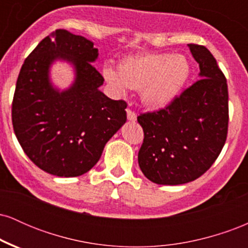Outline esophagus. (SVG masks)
I'll list each match as a JSON object with an SVG mask.
<instances>
[{"instance_id":"esophagus-1","label":"esophagus","mask_w":248,"mask_h":248,"mask_svg":"<svg viewBox=\"0 0 248 248\" xmlns=\"http://www.w3.org/2000/svg\"><path fill=\"white\" fill-rule=\"evenodd\" d=\"M127 118L129 121H136V118H138V115H136V113L134 112V110L130 109V108H127Z\"/></svg>"}]
</instances>
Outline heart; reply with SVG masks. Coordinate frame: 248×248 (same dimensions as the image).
Returning a JSON list of instances; mask_svg holds the SVG:
<instances>
[{"mask_svg": "<svg viewBox=\"0 0 248 248\" xmlns=\"http://www.w3.org/2000/svg\"><path fill=\"white\" fill-rule=\"evenodd\" d=\"M191 75V66L183 55L147 52L121 59L119 70L106 64L102 76L116 94L129 88L140 91L141 100L149 108L166 107L175 100Z\"/></svg>", "mask_w": 248, "mask_h": 248, "instance_id": "1", "label": "heart"}]
</instances>
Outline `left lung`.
I'll return each mask as SVG.
<instances>
[{
    "label": "left lung",
    "mask_w": 248,
    "mask_h": 248,
    "mask_svg": "<svg viewBox=\"0 0 248 248\" xmlns=\"http://www.w3.org/2000/svg\"><path fill=\"white\" fill-rule=\"evenodd\" d=\"M187 45L201 79L166 108L138 116L144 133L139 166L149 181L162 186L201 177L217 160L227 136L226 78L205 46Z\"/></svg>",
    "instance_id": "obj_1"
}]
</instances>
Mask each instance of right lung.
<instances>
[{
	"label": "right lung",
	"instance_id": "1",
	"mask_svg": "<svg viewBox=\"0 0 248 248\" xmlns=\"http://www.w3.org/2000/svg\"><path fill=\"white\" fill-rule=\"evenodd\" d=\"M98 49L82 36L58 29L27 57L17 78L11 119L22 149L37 167L59 177L87 172L105 144L127 120V104L99 90L104 77L92 62ZM57 59L76 70L73 86L62 93L48 72Z\"/></svg>",
	"mask_w": 248,
	"mask_h": 248
}]
</instances>
